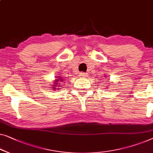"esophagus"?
<instances>
[{
    "mask_svg": "<svg viewBox=\"0 0 153 153\" xmlns=\"http://www.w3.org/2000/svg\"><path fill=\"white\" fill-rule=\"evenodd\" d=\"M79 76H83V77H85V76H88V74H87V73H85V72H81V73H80V74H79Z\"/></svg>",
    "mask_w": 153,
    "mask_h": 153,
    "instance_id": "obj_1",
    "label": "esophagus"
}]
</instances>
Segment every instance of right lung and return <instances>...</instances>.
Wrapping results in <instances>:
<instances>
[{"mask_svg": "<svg viewBox=\"0 0 153 153\" xmlns=\"http://www.w3.org/2000/svg\"><path fill=\"white\" fill-rule=\"evenodd\" d=\"M59 79H60V80H59ZM62 81V79H61V78H58V79H57L56 80V83H55L54 85H57V84H58V83H57V82H59V81ZM54 86H57V85H54ZM54 88H56V87H54ZM53 89H56V88H53Z\"/></svg>", "mask_w": 153, "mask_h": 153, "instance_id": "1", "label": "right lung"}]
</instances>
